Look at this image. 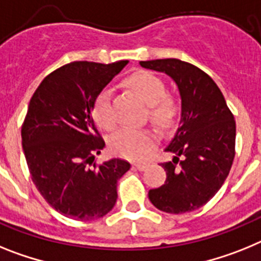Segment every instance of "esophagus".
Wrapping results in <instances>:
<instances>
[{"label": "esophagus", "instance_id": "obj_1", "mask_svg": "<svg viewBox=\"0 0 261 261\" xmlns=\"http://www.w3.org/2000/svg\"><path fill=\"white\" fill-rule=\"evenodd\" d=\"M133 165L137 169H139V171H144V169H146L147 167H148V165H149V163H147V162H137V163H134Z\"/></svg>", "mask_w": 261, "mask_h": 261}]
</instances>
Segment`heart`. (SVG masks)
I'll return each instance as SVG.
<instances>
[{
  "instance_id": "heart-1",
  "label": "heart",
  "mask_w": 261,
  "mask_h": 261,
  "mask_svg": "<svg viewBox=\"0 0 261 261\" xmlns=\"http://www.w3.org/2000/svg\"><path fill=\"white\" fill-rule=\"evenodd\" d=\"M127 85L147 103V118L159 128L172 127L180 115L177 98L167 93L164 81L151 72H138L127 79ZM93 117L102 128L110 130L117 123L112 105V92L103 89L93 105ZM156 143V134L151 128L124 127L110 138L113 152L127 159L139 160L149 153Z\"/></svg>"
}]
</instances>
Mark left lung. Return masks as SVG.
I'll use <instances>...</instances> for the list:
<instances>
[{
	"mask_svg": "<svg viewBox=\"0 0 261 261\" xmlns=\"http://www.w3.org/2000/svg\"><path fill=\"white\" fill-rule=\"evenodd\" d=\"M140 65L172 77L181 96L180 124L165 147L174 156L172 162L160 163L167 178L149 190L148 198L162 212H193L209 202L227 178L235 158L234 115L218 85L196 65L178 59Z\"/></svg>",
	"mask_w": 261,
	"mask_h": 261,
	"instance_id": "1",
	"label": "left lung"
}]
</instances>
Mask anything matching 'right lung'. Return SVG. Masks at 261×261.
I'll return each instance as SVG.
<instances>
[{"label": "right lung", "instance_id": "add662e5", "mask_svg": "<svg viewBox=\"0 0 261 261\" xmlns=\"http://www.w3.org/2000/svg\"><path fill=\"white\" fill-rule=\"evenodd\" d=\"M73 62L44 77L22 124V147L31 180L56 212L76 221L101 218L117 202V182L130 163L96 164L105 147L92 112L97 96L127 65Z\"/></svg>", "mask_w": 261, "mask_h": 261}]
</instances>
